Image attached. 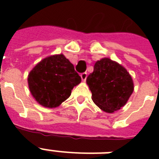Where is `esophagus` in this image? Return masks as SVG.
I'll return each instance as SVG.
<instances>
[{
	"mask_svg": "<svg viewBox=\"0 0 159 159\" xmlns=\"http://www.w3.org/2000/svg\"><path fill=\"white\" fill-rule=\"evenodd\" d=\"M81 77H82V81H86L87 77V72H82V74H81Z\"/></svg>",
	"mask_w": 159,
	"mask_h": 159,
	"instance_id": "34e87169",
	"label": "esophagus"
}]
</instances>
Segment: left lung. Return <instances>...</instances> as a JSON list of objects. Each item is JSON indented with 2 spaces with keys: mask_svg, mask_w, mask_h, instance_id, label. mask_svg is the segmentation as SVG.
I'll return each mask as SVG.
<instances>
[{
  "mask_svg": "<svg viewBox=\"0 0 159 159\" xmlns=\"http://www.w3.org/2000/svg\"><path fill=\"white\" fill-rule=\"evenodd\" d=\"M92 101L102 111L112 113L126 104L132 94L134 84L125 67L110 58L95 63L93 72L87 78Z\"/></svg>",
  "mask_w": 159,
  "mask_h": 159,
  "instance_id": "1",
  "label": "left lung"
}]
</instances>
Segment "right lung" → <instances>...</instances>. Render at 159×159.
Instances as JSON below:
<instances>
[{
  "mask_svg": "<svg viewBox=\"0 0 159 159\" xmlns=\"http://www.w3.org/2000/svg\"><path fill=\"white\" fill-rule=\"evenodd\" d=\"M82 78L64 55L50 56L39 62L30 72L31 94L43 106L53 108L68 98Z\"/></svg>",
  "mask_w": 159,
  "mask_h": 159,
  "instance_id": "obj_1",
  "label": "right lung"
}]
</instances>
